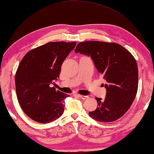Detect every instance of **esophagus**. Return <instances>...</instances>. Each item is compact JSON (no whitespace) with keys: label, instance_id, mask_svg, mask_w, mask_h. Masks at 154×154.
<instances>
[{"label":"esophagus","instance_id":"esophagus-1","mask_svg":"<svg viewBox=\"0 0 154 154\" xmlns=\"http://www.w3.org/2000/svg\"><path fill=\"white\" fill-rule=\"evenodd\" d=\"M77 96L79 98L83 99V100H85V99H88V98H89V96H83V95H80V94H77Z\"/></svg>","mask_w":154,"mask_h":154}]
</instances>
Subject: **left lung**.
I'll return each mask as SVG.
<instances>
[{"instance_id": "1", "label": "left lung", "mask_w": 154, "mask_h": 154, "mask_svg": "<svg viewBox=\"0 0 154 154\" xmlns=\"http://www.w3.org/2000/svg\"><path fill=\"white\" fill-rule=\"evenodd\" d=\"M75 53L90 56L105 84V99L96 98L98 106L89 112L90 118L100 122L116 121L126 113L138 90L136 60L118 43L84 41L78 43Z\"/></svg>"}]
</instances>
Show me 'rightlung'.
Returning a JSON list of instances; mask_svg holds the SVG:
<instances>
[{"label": "right lung", "instance_id": "obj_1", "mask_svg": "<svg viewBox=\"0 0 154 154\" xmlns=\"http://www.w3.org/2000/svg\"><path fill=\"white\" fill-rule=\"evenodd\" d=\"M76 42H50L32 49L21 60L15 74V89L22 110L38 123H49L63 113L69 95L51 87L61 66Z\"/></svg>", "mask_w": 154, "mask_h": 154}]
</instances>
